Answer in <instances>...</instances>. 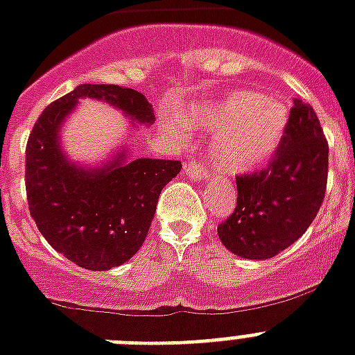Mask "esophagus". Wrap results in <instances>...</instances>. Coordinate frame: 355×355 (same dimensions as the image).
Wrapping results in <instances>:
<instances>
[{
    "mask_svg": "<svg viewBox=\"0 0 355 355\" xmlns=\"http://www.w3.org/2000/svg\"><path fill=\"white\" fill-rule=\"evenodd\" d=\"M184 173L187 177L193 178V180H207L209 178V173L207 169H204L202 166H198V162H186L184 164Z\"/></svg>",
    "mask_w": 355,
    "mask_h": 355,
    "instance_id": "1",
    "label": "esophagus"
}]
</instances>
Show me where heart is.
I'll return each mask as SVG.
<instances>
[{"label":"heart","mask_w":355,"mask_h":355,"mask_svg":"<svg viewBox=\"0 0 355 355\" xmlns=\"http://www.w3.org/2000/svg\"><path fill=\"white\" fill-rule=\"evenodd\" d=\"M184 122L211 131L209 158L230 175H246L266 166L284 142L290 109L284 102L252 89H233L184 109Z\"/></svg>","instance_id":"b5f03b06"}]
</instances>
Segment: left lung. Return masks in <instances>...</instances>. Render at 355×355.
I'll use <instances>...</instances> for the list:
<instances>
[{
  "label": "left lung",
  "mask_w": 355,
  "mask_h": 355,
  "mask_svg": "<svg viewBox=\"0 0 355 355\" xmlns=\"http://www.w3.org/2000/svg\"><path fill=\"white\" fill-rule=\"evenodd\" d=\"M328 144L310 103L295 98L284 142L264 171L237 177V207L217 227L239 257L264 261L306 232L327 191Z\"/></svg>",
  "instance_id": "1"
}]
</instances>
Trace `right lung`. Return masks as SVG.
Returning <instances> with one entry per match:
<instances>
[{"mask_svg": "<svg viewBox=\"0 0 355 355\" xmlns=\"http://www.w3.org/2000/svg\"><path fill=\"white\" fill-rule=\"evenodd\" d=\"M82 98L102 100L138 125H151L155 112L135 89L82 83L51 103L28 137L25 186L37 230L58 253L80 268L105 272L140 250L158 197L182 164L131 160L128 149H118L100 166L73 162L62 148V128Z\"/></svg>", "mask_w": 355, "mask_h": 355, "instance_id": "1", "label": "right lung"}]
</instances>
